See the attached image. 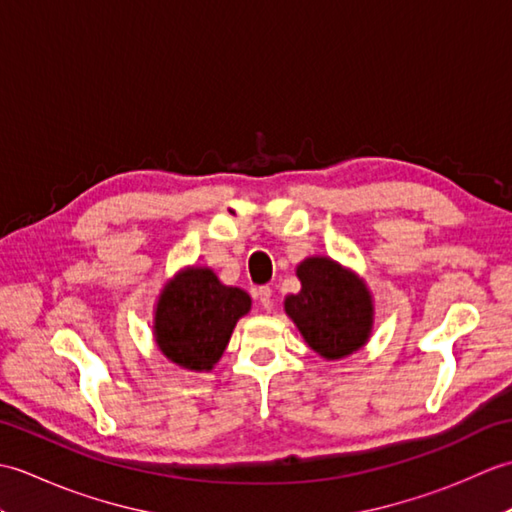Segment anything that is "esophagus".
<instances>
[{
  "label": "esophagus",
  "mask_w": 512,
  "mask_h": 512,
  "mask_svg": "<svg viewBox=\"0 0 512 512\" xmlns=\"http://www.w3.org/2000/svg\"><path fill=\"white\" fill-rule=\"evenodd\" d=\"M257 299H259V303H262L264 308H270L273 306V288L270 286H262L257 290Z\"/></svg>",
  "instance_id": "esophagus-1"
}]
</instances>
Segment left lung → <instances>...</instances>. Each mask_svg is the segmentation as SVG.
I'll list each match as a JSON object with an SVG mask.
<instances>
[{"instance_id":"obj_1","label":"left lung","mask_w":512,"mask_h":512,"mask_svg":"<svg viewBox=\"0 0 512 512\" xmlns=\"http://www.w3.org/2000/svg\"><path fill=\"white\" fill-rule=\"evenodd\" d=\"M301 290L284 308L319 356L336 361L361 350L372 334L374 301L365 281L330 257H308L297 268Z\"/></svg>"}]
</instances>
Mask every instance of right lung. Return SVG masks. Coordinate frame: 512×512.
<instances>
[{
  "mask_svg": "<svg viewBox=\"0 0 512 512\" xmlns=\"http://www.w3.org/2000/svg\"><path fill=\"white\" fill-rule=\"evenodd\" d=\"M244 290L224 286L211 268H184L162 288L154 312V339L171 363L209 372L220 361L235 323L248 314Z\"/></svg>",
  "mask_w": 512,
  "mask_h": 512,
  "instance_id": "right-lung-1",
  "label": "right lung"
}]
</instances>
